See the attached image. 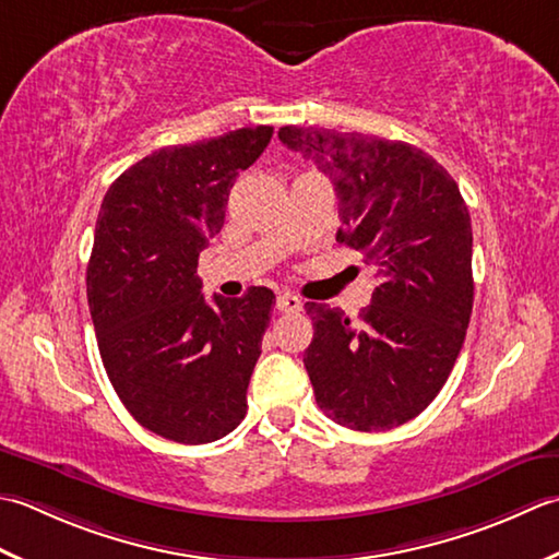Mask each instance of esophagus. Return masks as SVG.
I'll list each match as a JSON object with an SVG mask.
<instances>
[{"label":"esophagus","instance_id":"esophagus-1","mask_svg":"<svg viewBox=\"0 0 559 559\" xmlns=\"http://www.w3.org/2000/svg\"><path fill=\"white\" fill-rule=\"evenodd\" d=\"M275 306H277L280 313H296V311L304 309V301L299 299V296H294V294H280Z\"/></svg>","mask_w":559,"mask_h":559}]
</instances>
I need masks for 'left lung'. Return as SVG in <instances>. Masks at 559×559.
<instances>
[{
	"label": "left lung",
	"mask_w": 559,
	"mask_h": 559,
	"mask_svg": "<svg viewBox=\"0 0 559 559\" xmlns=\"http://www.w3.org/2000/svg\"><path fill=\"white\" fill-rule=\"evenodd\" d=\"M280 140L333 180L337 241L361 250L381 277L357 323L306 304L316 403L357 431L405 425L443 389L471 323L473 229L461 190L407 142L294 124Z\"/></svg>",
	"instance_id": "left-lung-1"
}]
</instances>
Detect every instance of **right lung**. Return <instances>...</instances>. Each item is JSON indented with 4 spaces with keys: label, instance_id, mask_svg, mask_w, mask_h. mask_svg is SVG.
<instances>
[{
    "label": "right lung",
    "instance_id": "obj_1",
    "mask_svg": "<svg viewBox=\"0 0 559 559\" xmlns=\"http://www.w3.org/2000/svg\"><path fill=\"white\" fill-rule=\"evenodd\" d=\"M272 128L164 146L130 166L100 204L86 296L98 352L128 413L154 435L210 443L246 417L272 294L207 304L198 258L222 231L236 176Z\"/></svg>",
    "mask_w": 559,
    "mask_h": 559
}]
</instances>
